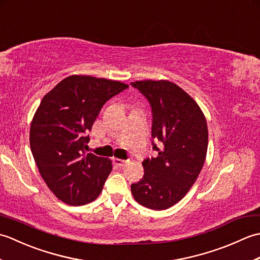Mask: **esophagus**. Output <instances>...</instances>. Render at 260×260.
<instances>
[{"instance_id":"obj_1","label":"esophagus","mask_w":260,"mask_h":260,"mask_svg":"<svg viewBox=\"0 0 260 260\" xmlns=\"http://www.w3.org/2000/svg\"><path fill=\"white\" fill-rule=\"evenodd\" d=\"M113 163L116 165V167L121 168L127 163V161H124V159H119V158H113Z\"/></svg>"}]
</instances>
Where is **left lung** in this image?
I'll use <instances>...</instances> for the list:
<instances>
[{"label": "left lung", "mask_w": 260, "mask_h": 260, "mask_svg": "<svg viewBox=\"0 0 260 260\" xmlns=\"http://www.w3.org/2000/svg\"><path fill=\"white\" fill-rule=\"evenodd\" d=\"M131 85L151 105L152 145L156 157L143 161L144 176L131 185L135 200L153 210L178 203L194 184L206 161L207 120L199 105L168 80H142Z\"/></svg>", "instance_id": "obj_1"}]
</instances>
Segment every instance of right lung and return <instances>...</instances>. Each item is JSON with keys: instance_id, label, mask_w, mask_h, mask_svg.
Returning <instances> with one entry per match:
<instances>
[{"instance_id": "obj_1", "label": "right lung", "mask_w": 260, "mask_h": 260, "mask_svg": "<svg viewBox=\"0 0 260 260\" xmlns=\"http://www.w3.org/2000/svg\"><path fill=\"white\" fill-rule=\"evenodd\" d=\"M128 88L123 82L90 76H69L42 98L33 116L30 147L53 194L69 206H82L101 194L112 161L86 155L88 133L102 107Z\"/></svg>"}]
</instances>
